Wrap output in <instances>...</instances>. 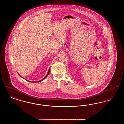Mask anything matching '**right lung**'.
I'll use <instances>...</instances> for the list:
<instances>
[{"label":"right lung","mask_w":124,"mask_h":124,"mask_svg":"<svg viewBox=\"0 0 124 124\" xmlns=\"http://www.w3.org/2000/svg\"><path fill=\"white\" fill-rule=\"evenodd\" d=\"M50 67L49 68V70H48V72H47V74L46 75V76H45V77H44L42 79H41V80H39V81H29V80H26V79H24V78L23 77H22L21 76H20L19 74V75L20 76V77H21V78H24V79H25V80H26L27 81H29V82H33V83H36V82H41V81H43V80H44L46 77H47V76L49 75V73H50Z\"/></svg>","instance_id":"right-lung-1"}]
</instances>
